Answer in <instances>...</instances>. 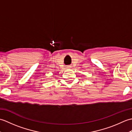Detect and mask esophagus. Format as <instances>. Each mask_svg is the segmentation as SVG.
<instances>
[{"mask_svg":"<svg viewBox=\"0 0 132 132\" xmlns=\"http://www.w3.org/2000/svg\"><path fill=\"white\" fill-rule=\"evenodd\" d=\"M68 69H70V68H71V66H68Z\"/></svg>","mask_w":132,"mask_h":132,"instance_id":"34e87169","label":"esophagus"}]
</instances>
